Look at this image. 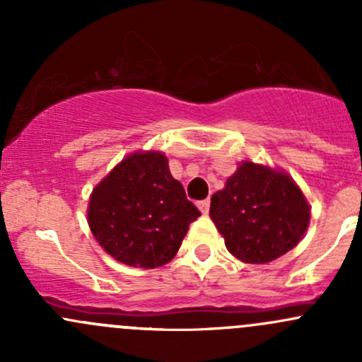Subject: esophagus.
<instances>
[{
    "label": "esophagus",
    "mask_w": 362,
    "mask_h": 362,
    "mask_svg": "<svg viewBox=\"0 0 362 362\" xmlns=\"http://www.w3.org/2000/svg\"><path fill=\"white\" fill-rule=\"evenodd\" d=\"M198 208L203 211V214H208V210H210V199H203V202H198Z\"/></svg>",
    "instance_id": "obj_1"
}]
</instances>
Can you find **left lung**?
I'll list each match as a JSON object with an SVG mask.
<instances>
[{
    "label": "left lung",
    "mask_w": 362,
    "mask_h": 362,
    "mask_svg": "<svg viewBox=\"0 0 362 362\" xmlns=\"http://www.w3.org/2000/svg\"><path fill=\"white\" fill-rule=\"evenodd\" d=\"M210 217L236 259L264 264L298 245L310 204L287 173L243 160L211 196Z\"/></svg>",
    "instance_id": "obj_1"
}]
</instances>
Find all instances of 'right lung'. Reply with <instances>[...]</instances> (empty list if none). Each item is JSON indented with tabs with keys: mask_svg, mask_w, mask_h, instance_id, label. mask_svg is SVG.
<instances>
[{
	"mask_svg": "<svg viewBox=\"0 0 362 362\" xmlns=\"http://www.w3.org/2000/svg\"><path fill=\"white\" fill-rule=\"evenodd\" d=\"M202 211L170 173L166 156L134 152L94 187L87 221L105 252L127 266L158 268L175 257Z\"/></svg>",
	"mask_w": 362,
	"mask_h": 362,
	"instance_id": "right-lung-1",
	"label": "right lung"
}]
</instances>
